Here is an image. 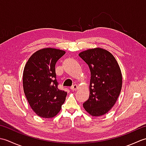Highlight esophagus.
Segmentation results:
<instances>
[{
    "instance_id": "34e87169",
    "label": "esophagus",
    "mask_w": 146,
    "mask_h": 146,
    "mask_svg": "<svg viewBox=\"0 0 146 146\" xmlns=\"http://www.w3.org/2000/svg\"><path fill=\"white\" fill-rule=\"evenodd\" d=\"M78 85H77L76 84H75V85H72L70 87V89L71 90H73V91H75V90H76L77 89H78Z\"/></svg>"
}]
</instances>
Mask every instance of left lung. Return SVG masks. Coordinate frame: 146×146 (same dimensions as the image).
I'll return each instance as SVG.
<instances>
[{"instance_id": "8db88e82", "label": "left lung", "mask_w": 146, "mask_h": 146, "mask_svg": "<svg viewBox=\"0 0 146 146\" xmlns=\"http://www.w3.org/2000/svg\"><path fill=\"white\" fill-rule=\"evenodd\" d=\"M78 55L88 64L91 73L89 98L83 103V107L92 116L102 115L115 104L122 88L119 64L110 52L99 48Z\"/></svg>"}]
</instances>
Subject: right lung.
<instances>
[{
    "mask_svg": "<svg viewBox=\"0 0 146 146\" xmlns=\"http://www.w3.org/2000/svg\"><path fill=\"white\" fill-rule=\"evenodd\" d=\"M65 51L44 48L35 52L23 72V88L31 107L38 115L53 117L61 110L67 93L58 88L55 65Z\"/></svg>",
    "mask_w": 146,
    "mask_h": 146,
    "instance_id": "add662e5",
    "label": "right lung"
}]
</instances>
